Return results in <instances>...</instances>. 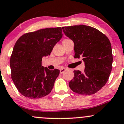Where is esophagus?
Returning a JSON list of instances; mask_svg holds the SVG:
<instances>
[{
    "mask_svg": "<svg viewBox=\"0 0 124 124\" xmlns=\"http://www.w3.org/2000/svg\"><path fill=\"white\" fill-rule=\"evenodd\" d=\"M65 70H66V69H65V68H61V69H60V73H63V72H65Z\"/></svg>",
    "mask_w": 124,
    "mask_h": 124,
    "instance_id": "34e87169",
    "label": "esophagus"
}]
</instances>
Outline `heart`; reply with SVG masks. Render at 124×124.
<instances>
[{
	"mask_svg": "<svg viewBox=\"0 0 124 124\" xmlns=\"http://www.w3.org/2000/svg\"><path fill=\"white\" fill-rule=\"evenodd\" d=\"M69 40H70V39H64L63 40V41H62V43H63V42H66V41H69Z\"/></svg>",
	"mask_w": 124,
	"mask_h": 124,
	"instance_id": "b5f03b06",
	"label": "heart"
}]
</instances>
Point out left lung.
I'll return each mask as SVG.
<instances>
[{"label":"left lung","mask_w":124,"mask_h":124,"mask_svg":"<svg viewBox=\"0 0 124 124\" xmlns=\"http://www.w3.org/2000/svg\"><path fill=\"white\" fill-rule=\"evenodd\" d=\"M64 33L73 41L75 58L85 62L83 73L74 70L69 85L80 94L97 93L106 85L112 70V54L107 37L96 28L85 25L62 27Z\"/></svg>","instance_id":"8db88e82"}]
</instances>
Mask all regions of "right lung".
<instances>
[{
	"mask_svg": "<svg viewBox=\"0 0 124 124\" xmlns=\"http://www.w3.org/2000/svg\"><path fill=\"white\" fill-rule=\"evenodd\" d=\"M62 37L61 27L46 28L25 33L16 41L10 59L11 77L23 96L40 99L51 93L60 71L44 68L41 62Z\"/></svg>",
	"mask_w": 124,
	"mask_h": 124,
	"instance_id": "right-lung-1",
	"label": "right lung"
}]
</instances>
